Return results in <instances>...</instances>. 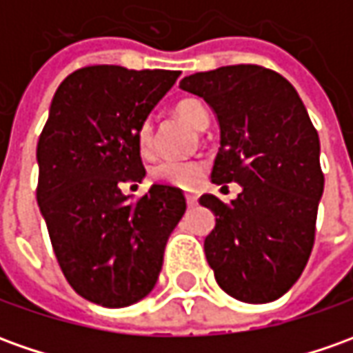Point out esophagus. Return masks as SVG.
I'll return each instance as SVG.
<instances>
[{
  "label": "esophagus",
  "mask_w": 353,
  "mask_h": 353,
  "mask_svg": "<svg viewBox=\"0 0 353 353\" xmlns=\"http://www.w3.org/2000/svg\"><path fill=\"white\" fill-rule=\"evenodd\" d=\"M185 201H187V207H195L196 205V196L191 195V193H187Z\"/></svg>",
  "instance_id": "34e87169"
}]
</instances>
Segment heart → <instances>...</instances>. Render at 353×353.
<instances>
[{
    "label": "heart",
    "instance_id": "heart-1",
    "mask_svg": "<svg viewBox=\"0 0 353 353\" xmlns=\"http://www.w3.org/2000/svg\"><path fill=\"white\" fill-rule=\"evenodd\" d=\"M177 117H181L191 127L195 129H205L208 125V112L203 106L201 100L196 98H183L179 100L174 108ZM154 125L150 119H146L141 123L137 131V145L141 148L143 154H150L154 148ZM203 174V164L199 160H162L160 164L152 168V176L158 181H164L168 185L181 187L189 189L199 181V177Z\"/></svg>",
    "mask_w": 353,
    "mask_h": 353
}]
</instances>
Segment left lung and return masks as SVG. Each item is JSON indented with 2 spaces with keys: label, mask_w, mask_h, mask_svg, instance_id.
Instances as JSON below:
<instances>
[{
  "label": "left lung",
  "mask_w": 353,
  "mask_h": 353,
  "mask_svg": "<svg viewBox=\"0 0 353 353\" xmlns=\"http://www.w3.org/2000/svg\"><path fill=\"white\" fill-rule=\"evenodd\" d=\"M179 88L201 96L218 117L210 179L241 185L230 205L199 199L216 216L205 237L208 265L232 297L274 301L301 276L315 243L325 189L317 129L296 88L267 67H218L185 77Z\"/></svg>",
  "instance_id": "8db88e82"
}]
</instances>
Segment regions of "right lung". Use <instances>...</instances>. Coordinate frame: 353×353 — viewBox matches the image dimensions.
Segmentation results:
<instances>
[{"label": "right lung", "instance_id": "add662e5", "mask_svg": "<svg viewBox=\"0 0 353 353\" xmlns=\"http://www.w3.org/2000/svg\"><path fill=\"white\" fill-rule=\"evenodd\" d=\"M177 77L166 69H77L56 90L38 139L36 201L57 263L79 296L104 307L150 294L185 212L176 187L152 185L135 201L121 191L145 177L137 131Z\"/></svg>", "mask_w": 353, "mask_h": 353}]
</instances>
